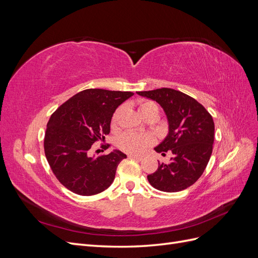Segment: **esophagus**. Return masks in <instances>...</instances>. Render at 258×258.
<instances>
[{
	"mask_svg": "<svg viewBox=\"0 0 258 258\" xmlns=\"http://www.w3.org/2000/svg\"><path fill=\"white\" fill-rule=\"evenodd\" d=\"M129 158H134V159H137V160H142L143 159V156H139V155H134V154H130L128 155Z\"/></svg>",
	"mask_w": 258,
	"mask_h": 258,
	"instance_id": "1",
	"label": "esophagus"
}]
</instances>
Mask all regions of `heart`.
I'll return each instance as SVG.
<instances>
[{
  "label": "heart",
  "instance_id": "heart-1",
  "mask_svg": "<svg viewBox=\"0 0 258 258\" xmlns=\"http://www.w3.org/2000/svg\"><path fill=\"white\" fill-rule=\"evenodd\" d=\"M151 108H158L157 105L153 102H150V101H144V102H141L139 105V110L140 113L144 114ZM118 112L117 111L112 118V124H116L117 119H118ZM152 143V139L148 136L144 135H140L136 134V132H124L122 134L118 141H117V146H118L119 150L122 152H126L128 154H140L142 153L145 148Z\"/></svg>",
  "mask_w": 258,
  "mask_h": 258
}]
</instances>
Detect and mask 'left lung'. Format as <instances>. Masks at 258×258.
<instances>
[{
	"label": "left lung",
	"mask_w": 258,
	"mask_h": 258,
	"mask_svg": "<svg viewBox=\"0 0 258 258\" xmlns=\"http://www.w3.org/2000/svg\"><path fill=\"white\" fill-rule=\"evenodd\" d=\"M139 96L159 103L166 113L169 132L155 151L172 153L169 163H159L147 179L154 188L175 192L191 186L202 175L214 143L212 116L197 100L171 88L138 91Z\"/></svg>",
	"instance_id": "8db88e82"
}]
</instances>
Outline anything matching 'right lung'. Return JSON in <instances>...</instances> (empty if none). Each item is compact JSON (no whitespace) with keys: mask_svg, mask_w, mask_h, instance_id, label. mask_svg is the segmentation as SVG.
Returning <instances> with one entry per match:
<instances>
[{"mask_svg":"<svg viewBox=\"0 0 258 258\" xmlns=\"http://www.w3.org/2000/svg\"><path fill=\"white\" fill-rule=\"evenodd\" d=\"M132 96L130 91L86 89L50 116L44 139L45 156L53 174L69 190L92 196L111 186L117 166L127 156L114 151L95 157L90 151L93 143L110 134L116 108ZM108 146L101 145L102 152Z\"/></svg>","mask_w":258,"mask_h":258,"instance_id":"obj_1","label":"right lung"}]
</instances>
